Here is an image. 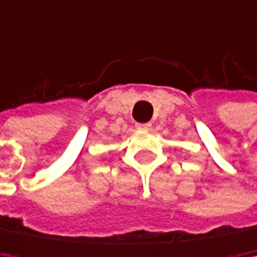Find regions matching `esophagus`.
<instances>
[{
  "mask_svg": "<svg viewBox=\"0 0 257 257\" xmlns=\"http://www.w3.org/2000/svg\"><path fill=\"white\" fill-rule=\"evenodd\" d=\"M136 127L139 130H150L151 128V124L150 122H139V124H136Z\"/></svg>",
  "mask_w": 257,
  "mask_h": 257,
  "instance_id": "34e87169",
  "label": "esophagus"
}]
</instances>
